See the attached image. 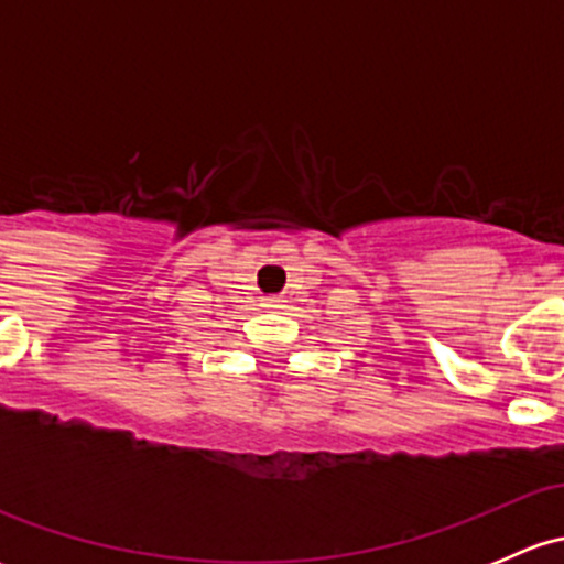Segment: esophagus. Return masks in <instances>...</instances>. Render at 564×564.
Wrapping results in <instances>:
<instances>
[{
    "instance_id": "1",
    "label": "esophagus",
    "mask_w": 564,
    "mask_h": 564,
    "mask_svg": "<svg viewBox=\"0 0 564 564\" xmlns=\"http://www.w3.org/2000/svg\"><path fill=\"white\" fill-rule=\"evenodd\" d=\"M264 308L267 311H283V308H286V300H283V297H267Z\"/></svg>"
}]
</instances>
